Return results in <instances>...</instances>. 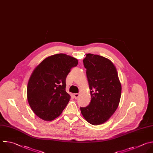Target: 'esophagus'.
I'll use <instances>...</instances> for the list:
<instances>
[{"instance_id": "obj_1", "label": "esophagus", "mask_w": 153, "mask_h": 153, "mask_svg": "<svg viewBox=\"0 0 153 153\" xmlns=\"http://www.w3.org/2000/svg\"><path fill=\"white\" fill-rule=\"evenodd\" d=\"M79 97V94L78 93H76V94H74V97L75 99H77Z\"/></svg>"}]
</instances>
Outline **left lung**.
I'll return each instance as SVG.
<instances>
[{"mask_svg":"<svg viewBox=\"0 0 153 153\" xmlns=\"http://www.w3.org/2000/svg\"><path fill=\"white\" fill-rule=\"evenodd\" d=\"M91 96L88 106L80 108L84 118L97 126L106 122L118 107L121 85L117 69L108 59L91 53L83 59Z\"/></svg>","mask_w":153,"mask_h":153,"instance_id":"1","label":"left lung"}]
</instances>
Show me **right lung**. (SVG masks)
Wrapping results in <instances>:
<instances>
[{
	"label": "right lung",
	"instance_id": "add662e5",
	"mask_svg": "<svg viewBox=\"0 0 153 153\" xmlns=\"http://www.w3.org/2000/svg\"><path fill=\"white\" fill-rule=\"evenodd\" d=\"M77 59L63 53L50 56L33 71L27 87L28 103L33 112L45 121L59 117L69 102L66 77Z\"/></svg>",
	"mask_w": 153,
	"mask_h": 153
}]
</instances>
